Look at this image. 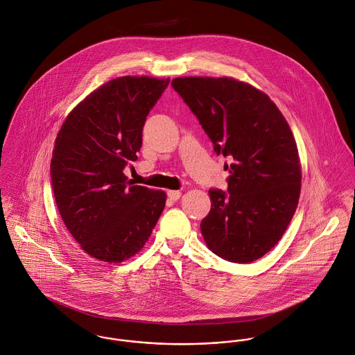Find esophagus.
<instances>
[{
  "mask_svg": "<svg viewBox=\"0 0 355 355\" xmlns=\"http://www.w3.org/2000/svg\"><path fill=\"white\" fill-rule=\"evenodd\" d=\"M181 192L180 191H168L167 192V197L171 200V201H177L180 197H181Z\"/></svg>",
  "mask_w": 355,
  "mask_h": 355,
  "instance_id": "1",
  "label": "esophagus"
}]
</instances>
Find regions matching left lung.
<instances>
[{
  "mask_svg": "<svg viewBox=\"0 0 355 355\" xmlns=\"http://www.w3.org/2000/svg\"><path fill=\"white\" fill-rule=\"evenodd\" d=\"M173 88L214 144L230 159L227 192L209 189L200 229L207 246L233 263L270 252L293 219L301 164L293 132L268 95L233 78H177Z\"/></svg>",
  "mask_w": 355,
  "mask_h": 355,
  "instance_id": "1",
  "label": "left lung"
}]
</instances>
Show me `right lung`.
I'll use <instances>...</instances> for the list:
<instances>
[{
	"mask_svg": "<svg viewBox=\"0 0 355 355\" xmlns=\"http://www.w3.org/2000/svg\"><path fill=\"white\" fill-rule=\"evenodd\" d=\"M170 79L122 76L91 92L64 121L50 163L58 212L81 249L106 263L135 256L151 236L166 193L133 185L143 126Z\"/></svg>",
	"mask_w": 355,
	"mask_h": 355,
	"instance_id": "right-lung-1",
	"label": "right lung"
}]
</instances>
